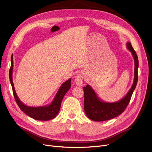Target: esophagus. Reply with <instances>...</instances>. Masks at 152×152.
<instances>
[{"instance_id":"obj_1","label":"esophagus","mask_w":152,"mask_h":152,"mask_svg":"<svg viewBox=\"0 0 152 152\" xmlns=\"http://www.w3.org/2000/svg\"><path fill=\"white\" fill-rule=\"evenodd\" d=\"M84 78V74L83 72H79L75 76V82L77 85L79 86H82V81Z\"/></svg>"}]
</instances>
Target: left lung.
<instances>
[{
    "instance_id": "left-lung-1",
    "label": "left lung",
    "mask_w": 152,
    "mask_h": 152,
    "mask_svg": "<svg viewBox=\"0 0 152 152\" xmlns=\"http://www.w3.org/2000/svg\"><path fill=\"white\" fill-rule=\"evenodd\" d=\"M127 49L131 52L134 59V83L126 95L121 100L109 103L102 100L90 85L83 88L84 91V111L90 120L94 121H103L115 118L124 112L127 106L138 82V58L131 42L126 43Z\"/></svg>"
}]
</instances>
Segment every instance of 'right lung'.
<instances>
[{"label":"right lung","instance_id":"add662e5","mask_svg":"<svg viewBox=\"0 0 152 152\" xmlns=\"http://www.w3.org/2000/svg\"><path fill=\"white\" fill-rule=\"evenodd\" d=\"M13 67V55H12L11 58V68L10 69L9 73L10 80L12 86L15 100L18 107H20V109L26 115L35 120L40 121H48L54 118L57 115L60 110L61 102L63 97L71 87L72 78H70L61 85L53 101L50 104L42 106H29L21 102L16 94L12 81Z\"/></svg>","mask_w":152,"mask_h":152}]
</instances>
